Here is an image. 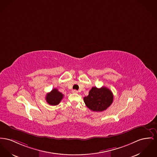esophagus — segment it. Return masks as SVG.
<instances>
[{
    "label": "esophagus",
    "instance_id": "34e87169",
    "mask_svg": "<svg viewBox=\"0 0 157 157\" xmlns=\"http://www.w3.org/2000/svg\"><path fill=\"white\" fill-rule=\"evenodd\" d=\"M78 92V90H73V93H74V94H77Z\"/></svg>",
    "mask_w": 157,
    "mask_h": 157
}]
</instances>
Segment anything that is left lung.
I'll return each instance as SVG.
<instances>
[{"mask_svg":"<svg viewBox=\"0 0 157 157\" xmlns=\"http://www.w3.org/2000/svg\"><path fill=\"white\" fill-rule=\"evenodd\" d=\"M112 92L104 86L98 89L93 87L89 95L83 98L86 105L92 111L101 112L106 110L113 102Z\"/></svg>","mask_w":157,"mask_h":157,"instance_id":"8db88e82","label":"left lung"}]
</instances>
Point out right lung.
I'll use <instances>...</instances> for the list:
<instances>
[{
  "label": "right lung",
  "instance_id": "right-lung-1",
  "mask_svg": "<svg viewBox=\"0 0 157 157\" xmlns=\"http://www.w3.org/2000/svg\"><path fill=\"white\" fill-rule=\"evenodd\" d=\"M63 94L59 92L57 89H53L51 92L47 94L46 100L48 104L51 105H57L59 104L63 99Z\"/></svg>",
  "mask_w": 157,
  "mask_h": 157
}]
</instances>
